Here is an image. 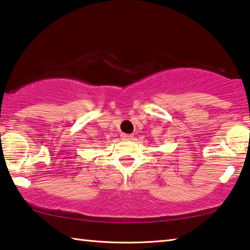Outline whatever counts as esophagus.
Listing matches in <instances>:
<instances>
[{
    "instance_id": "1",
    "label": "esophagus",
    "mask_w": 250,
    "mask_h": 250,
    "mask_svg": "<svg viewBox=\"0 0 250 250\" xmlns=\"http://www.w3.org/2000/svg\"><path fill=\"white\" fill-rule=\"evenodd\" d=\"M121 137L124 138V139H129V138L133 137V135L132 134H122Z\"/></svg>"
}]
</instances>
